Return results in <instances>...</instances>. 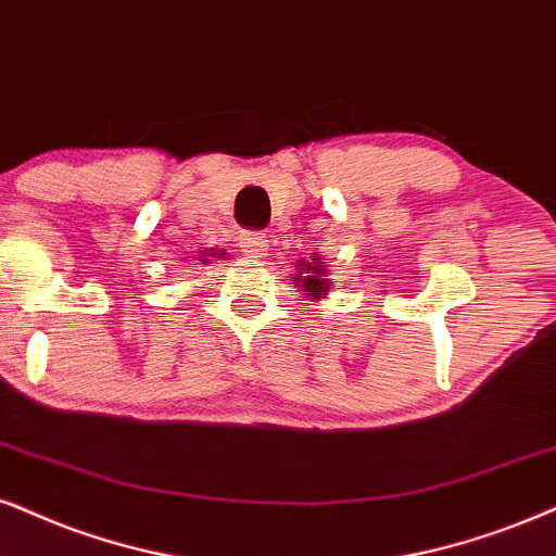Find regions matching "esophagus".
<instances>
[{"instance_id": "esophagus-1", "label": "esophagus", "mask_w": 556, "mask_h": 556, "mask_svg": "<svg viewBox=\"0 0 556 556\" xmlns=\"http://www.w3.org/2000/svg\"><path fill=\"white\" fill-rule=\"evenodd\" d=\"M238 245H241V251L245 256H254V258H262L266 256V241L264 233H258V230H243L241 238H238Z\"/></svg>"}]
</instances>
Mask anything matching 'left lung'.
Returning <instances> with one entry per match:
<instances>
[{
    "label": "left lung",
    "mask_w": 556,
    "mask_h": 556,
    "mask_svg": "<svg viewBox=\"0 0 556 556\" xmlns=\"http://www.w3.org/2000/svg\"><path fill=\"white\" fill-rule=\"evenodd\" d=\"M323 277H326V269H323L320 256H313V262H300V274L294 277V285H300L302 292L318 300L320 294L328 292V282Z\"/></svg>",
    "instance_id": "1"
}]
</instances>
